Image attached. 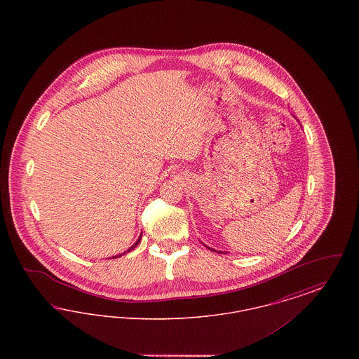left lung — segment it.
I'll return each instance as SVG.
<instances>
[{
	"label": "left lung",
	"instance_id": "obj_1",
	"mask_svg": "<svg viewBox=\"0 0 359 359\" xmlns=\"http://www.w3.org/2000/svg\"><path fill=\"white\" fill-rule=\"evenodd\" d=\"M207 248H208V246H207ZM208 249H211V248H208ZM211 250H214V249H211ZM214 252H217V250H214ZM218 253H219V252H218Z\"/></svg>",
	"mask_w": 359,
	"mask_h": 359
}]
</instances>
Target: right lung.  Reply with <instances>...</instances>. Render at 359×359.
<instances>
[{"label": "right lung", "instance_id": "obj_1", "mask_svg": "<svg viewBox=\"0 0 359 359\" xmlns=\"http://www.w3.org/2000/svg\"><path fill=\"white\" fill-rule=\"evenodd\" d=\"M141 236H142V233H141V234H140V237H138V239H137L136 242H135V245H132V248H129V249H128V250H126V252H123V253H122V255H126V253H128V252H130V250H132V249H135V248H136L137 245H138V243H140V241H141ZM122 255H118V256H114V257H113V258H117V257H121V256H122Z\"/></svg>", "mask_w": 359, "mask_h": 359}]
</instances>
